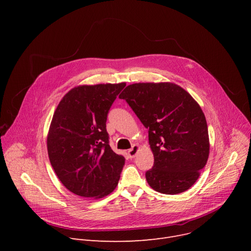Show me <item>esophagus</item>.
<instances>
[{"mask_svg": "<svg viewBox=\"0 0 251 251\" xmlns=\"http://www.w3.org/2000/svg\"><path fill=\"white\" fill-rule=\"evenodd\" d=\"M139 149H140L139 146H137V144H134V146L132 147V149H130V150L128 151V155H129V157H131V159H132V157H135V155L137 154Z\"/></svg>", "mask_w": 251, "mask_h": 251, "instance_id": "esophagus-1", "label": "esophagus"}]
</instances>
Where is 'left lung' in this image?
I'll return each instance as SVG.
<instances>
[{"instance_id":"8db88e82","label":"left lung","mask_w":251,"mask_h":251,"mask_svg":"<svg viewBox=\"0 0 251 251\" xmlns=\"http://www.w3.org/2000/svg\"><path fill=\"white\" fill-rule=\"evenodd\" d=\"M125 100L149 129L153 167L146 173L149 185L164 194L188 190L208 159L205 116L189 92L172 82H140L126 86Z\"/></svg>"}]
</instances>
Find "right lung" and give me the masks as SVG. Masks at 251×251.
<instances>
[{"label":"right lung","instance_id":"1","mask_svg":"<svg viewBox=\"0 0 251 251\" xmlns=\"http://www.w3.org/2000/svg\"><path fill=\"white\" fill-rule=\"evenodd\" d=\"M126 83L79 85L66 94L47 137L50 165L72 193L102 199L117 187L125 157L113 151L105 122Z\"/></svg>","mask_w":251,"mask_h":251}]
</instances>
